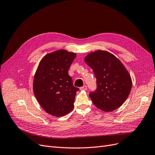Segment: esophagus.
<instances>
[{"instance_id": "1", "label": "esophagus", "mask_w": 155, "mask_h": 155, "mask_svg": "<svg viewBox=\"0 0 155 155\" xmlns=\"http://www.w3.org/2000/svg\"><path fill=\"white\" fill-rule=\"evenodd\" d=\"M87 89V87L86 85H84V86H83V87H81L80 88V90H85V91H86Z\"/></svg>"}]
</instances>
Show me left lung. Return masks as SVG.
<instances>
[{"label": "left lung", "instance_id": "left-lung-1", "mask_svg": "<svg viewBox=\"0 0 155 155\" xmlns=\"http://www.w3.org/2000/svg\"><path fill=\"white\" fill-rule=\"evenodd\" d=\"M96 78L97 89L89 94L93 104L105 112H112L121 106L132 87L129 73L120 61L105 50H97L85 58Z\"/></svg>", "mask_w": 155, "mask_h": 155}]
</instances>
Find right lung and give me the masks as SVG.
<instances>
[{
	"label": "right lung",
	"mask_w": 155,
	"mask_h": 155,
	"mask_svg": "<svg viewBox=\"0 0 155 155\" xmlns=\"http://www.w3.org/2000/svg\"><path fill=\"white\" fill-rule=\"evenodd\" d=\"M76 54L58 50L41 59L34 76L33 89L37 101L47 113L63 116L71 112L76 92L68 69Z\"/></svg>",
	"instance_id": "obj_1"
}]
</instances>
